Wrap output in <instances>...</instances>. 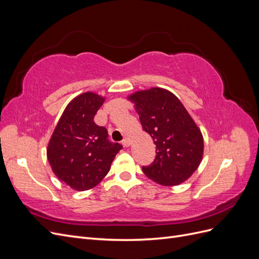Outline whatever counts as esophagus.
I'll return each instance as SVG.
<instances>
[{
  "instance_id": "obj_1",
  "label": "esophagus",
  "mask_w": 259,
  "mask_h": 259,
  "mask_svg": "<svg viewBox=\"0 0 259 259\" xmlns=\"http://www.w3.org/2000/svg\"><path fill=\"white\" fill-rule=\"evenodd\" d=\"M131 138H124L123 139V142H122V145L124 146V147H130L131 146Z\"/></svg>"
}]
</instances>
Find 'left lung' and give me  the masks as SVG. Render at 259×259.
<instances>
[{
  "label": "left lung",
  "mask_w": 259,
  "mask_h": 259,
  "mask_svg": "<svg viewBox=\"0 0 259 259\" xmlns=\"http://www.w3.org/2000/svg\"><path fill=\"white\" fill-rule=\"evenodd\" d=\"M135 104L145 132L153 139L155 159L143 166L147 177L163 186H177L186 182L203 158L204 143L180 100L167 90L152 88L128 97Z\"/></svg>",
  "instance_id": "obj_1"
}]
</instances>
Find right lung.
Segmentation results:
<instances>
[{
	"instance_id": "right-lung-1",
	"label": "right lung",
	"mask_w": 259,
	"mask_h": 259,
	"mask_svg": "<svg viewBox=\"0 0 259 259\" xmlns=\"http://www.w3.org/2000/svg\"><path fill=\"white\" fill-rule=\"evenodd\" d=\"M105 98L88 92L66 107L48 147V159L60 182L77 191L92 189L105 178L122 146L110 143L106 127L94 116Z\"/></svg>"
}]
</instances>
